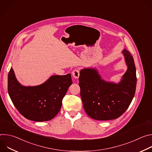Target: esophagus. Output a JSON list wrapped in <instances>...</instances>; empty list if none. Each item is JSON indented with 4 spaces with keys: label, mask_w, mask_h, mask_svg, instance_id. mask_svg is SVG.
<instances>
[{
    "label": "esophagus",
    "mask_w": 152,
    "mask_h": 152,
    "mask_svg": "<svg viewBox=\"0 0 152 152\" xmlns=\"http://www.w3.org/2000/svg\"><path fill=\"white\" fill-rule=\"evenodd\" d=\"M72 75L75 78V79H77L79 77V69H75L72 72Z\"/></svg>",
    "instance_id": "obj_1"
}]
</instances>
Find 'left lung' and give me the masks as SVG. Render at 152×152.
<instances>
[{
    "label": "left lung",
    "instance_id": "8db88e82",
    "mask_svg": "<svg viewBox=\"0 0 152 152\" xmlns=\"http://www.w3.org/2000/svg\"><path fill=\"white\" fill-rule=\"evenodd\" d=\"M121 53L127 69L118 83L106 81L95 68H85L80 71L79 85L83 108L93 119L110 120L118 118L134 97L137 86L134 60L126 49Z\"/></svg>",
    "mask_w": 152,
    "mask_h": 152
}]
</instances>
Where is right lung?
I'll list each match as a JSON object with an SVG mask.
<instances>
[{
  "label": "right lung",
  "instance_id": "add662e5",
  "mask_svg": "<svg viewBox=\"0 0 152 152\" xmlns=\"http://www.w3.org/2000/svg\"><path fill=\"white\" fill-rule=\"evenodd\" d=\"M70 74L53 75L37 86H26L17 79L11 67L8 76L9 96L18 112L35 121H49L61 110L62 100L72 84Z\"/></svg>",
  "mask_w": 152,
  "mask_h": 152
}]
</instances>
